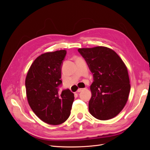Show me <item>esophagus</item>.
<instances>
[{
    "label": "esophagus",
    "instance_id": "esophagus-1",
    "mask_svg": "<svg viewBox=\"0 0 150 150\" xmlns=\"http://www.w3.org/2000/svg\"><path fill=\"white\" fill-rule=\"evenodd\" d=\"M83 90H84V88H79L78 89V93H80V92H81Z\"/></svg>",
    "mask_w": 150,
    "mask_h": 150
}]
</instances>
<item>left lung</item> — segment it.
Wrapping results in <instances>:
<instances>
[{
	"instance_id": "left-lung-1",
	"label": "left lung",
	"mask_w": 150,
	"mask_h": 150,
	"mask_svg": "<svg viewBox=\"0 0 150 150\" xmlns=\"http://www.w3.org/2000/svg\"><path fill=\"white\" fill-rule=\"evenodd\" d=\"M93 75L89 112L96 119L108 120L123 109L130 91L125 63L113 50L106 47L79 49Z\"/></svg>"
}]
</instances>
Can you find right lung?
<instances>
[{
  "label": "right lung",
  "mask_w": 150,
  "mask_h": 150,
  "mask_svg": "<svg viewBox=\"0 0 150 150\" xmlns=\"http://www.w3.org/2000/svg\"><path fill=\"white\" fill-rule=\"evenodd\" d=\"M65 50L46 52L32 64L25 79L27 98L32 110L49 125L65 122L71 114L74 96L69 89L59 94L62 85L61 68Z\"/></svg>",
  "instance_id": "right-lung-1"
}]
</instances>
